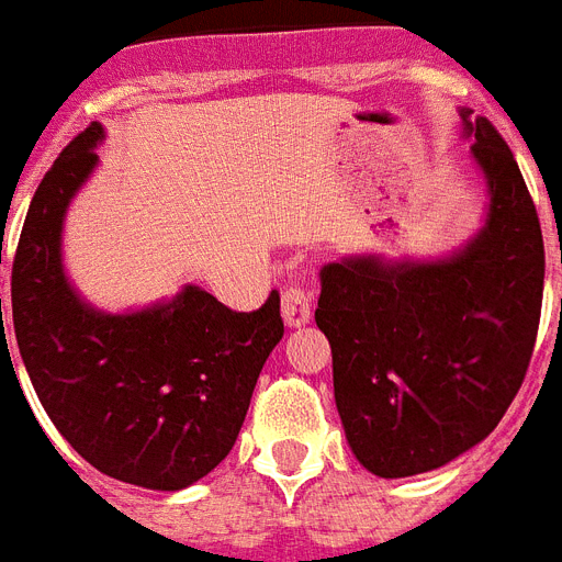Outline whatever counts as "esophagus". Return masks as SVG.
Listing matches in <instances>:
<instances>
[{
	"label": "esophagus",
	"instance_id": "esophagus-1",
	"mask_svg": "<svg viewBox=\"0 0 562 562\" xmlns=\"http://www.w3.org/2000/svg\"><path fill=\"white\" fill-rule=\"evenodd\" d=\"M282 321L285 326H306L312 321V297L300 285L282 291Z\"/></svg>",
	"mask_w": 562,
	"mask_h": 562
}]
</instances>
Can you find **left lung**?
<instances>
[{"label":"left lung","mask_w":562,"mask_h":562,"mask_svg":"<svg viewBox=\"0 0 562 562\" xmlns=\"http://www.w3.org/2000/svg\"><path fill=\"white\" fill-rule=\"evenodd\" d=\"M461 136L487 183L484 224L431 259L341 256L321 268L315 321L333 347L335 405L364 470L431 472L498 426L531 361L546 250L522 171L484 116Z\"/></svg>","instance_id":"1"}]
</instances>
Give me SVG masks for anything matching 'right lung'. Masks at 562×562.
Returning <instances> with one entry per match:
<instances>
[{"label":"right lung","instance_id":"add662e5","mask_svg":"<svg viewBox=\"0 0 562 562\" xmlns=\"http://www.w3.org/2000/svg\"><path fill=\"white\" fill-rule=\"evenodd\" d=\"M101 143V125L75 136L31 198L11 273L16 347L48 419L83 461L136 487L183 490L236 443L282 338L280 294L256 312H233L201 285L127 312L87 303L66 277L64 224ZM0 326L4 350L2 297Z\"/></svg>","mask_w":562,"mask_h":562}]
</instances>
